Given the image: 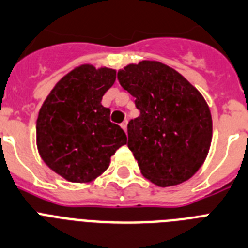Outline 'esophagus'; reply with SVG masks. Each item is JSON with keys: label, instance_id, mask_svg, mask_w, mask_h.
<instances>
[{"label": "esophagus", "instance_id": "obj_1", "mask_svg": "<svg viewBox=\"0 0 248 248\" xmlns=\"http://www.w3.org/2000/svg\"><path fill=\"white\" fill-rule=\"evenodd\" d=\"M121 127H122V128H124V132H126V131H127V121H124V122H122V124H121Z\"/></svg>", "mask_w": 248, "mask_h": 248}]
</instances>
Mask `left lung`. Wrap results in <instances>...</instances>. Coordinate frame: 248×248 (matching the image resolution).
Returning <instances> with one entry per match:
<instances>
[{
	"instance_id": "obj_1",
	"label": "left lung",
	"mask_w": 248,
	"mask_h": 248,
	"mask_svg": "<svg viewBox=\"0 0 248 248\" xmlns=\"http://www.w3.org/2000/svg\"><path fill=\"white\" fill-rule=\"evenodd\" d=\"M117 78L140 109L127 124V146L142 175L160 187L192 177L212 140V117L202 94L177 71L157 61L128 64Z\"/></svg>"
}]
</instances>
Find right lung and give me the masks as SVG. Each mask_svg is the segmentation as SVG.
<instances>
[{
  "mask_svg": "<svg viewBox=\"0 0 248 248\" xmlns=\"http://www.w3.org/2000/svg\"><path fill=\"white\" fill-rule=\"evenodd\" d=\"M116 71L82 64L60 79L47 96L36 124L37 148L49 169L71 182H90L127 143L124 131L101 105Z\"/></svg>",
  "mask_w": 248,
  "mask_h": 248,
  "instance_id": "add662e5",
  "label": "right lung"
}]
</instances>
